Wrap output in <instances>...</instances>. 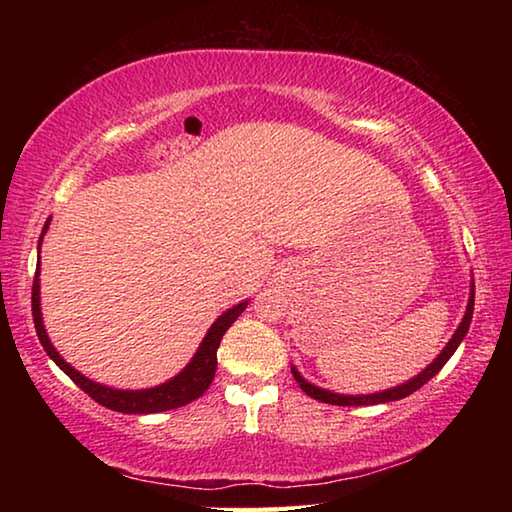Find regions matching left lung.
I'll return each instance as SVG.
<instances>
[{
  "instance_id": "8db88e82",
  "label": "left lung",
  "mask_w": 512,
  "mask_h": 512,
  "mask_svg": "<svg viewBox=\"0 0 512 512\" xmlns=\"http://www.w3.org/2000/svg\"><path fill=\"white\" fill-rule=\"evenodd\" d=\"M472 311H474V282H472V289H470V300H467V309H465V316L461 320V325H458V329L454 332L452 339H449V343L443 348V352L438 354L436 359H433L427 368H424L420 375H415L413 379L406 381V384L402 386H393L388 388V391H379V393H370V395H339V393H332V391H325V388H318L314 384H309V381L300 375V372L291 366V372L293 377H296L298 386L305 391L309 397H314V400L318 402H325V404H336V406H368V404H386V402H395V400H402V397L411 395L418 391L420 386L427 384V381L438 375L440 368L445 366V363L449 361V357L456 352L458 345H461V341L465 339L467 329H470V323H472Z\"/></svg>"
}]
</instances>
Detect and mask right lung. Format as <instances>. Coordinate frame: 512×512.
<instances>
[{"mask_svg": "<svg viewBox=\"0 0 512 512\" xmlns=\"http://www.w3.org/2000/svg\"><path fill=\"white\" fill-rule=\"evenodd\" d=\"M49 228V221L42 228V237ZM40 237V241H42ZM40 257H38V266H36V277H33V293H31V309H33V323H36V332L38 339L42 343V348L49 354V359H54L56 366L65 372V375L74 381L81 391L88 393L94 402H99L106 409L119 411V413H160V411H169V409H178V406H185L189 402H194L201 397L207 388H210L214 372H216V350H219L223 334L228 332V327L235 323V320L241 316V311L248 307V300L239 302L228 311L214 320L212 327L207 329L205 339L198 345L196 354L192 361L178 372L176 377L164 381L160 386L153 388H144V391H119V388H110L97 384V381L88 379L81 375L79 370H74L69 363L60 357L56 352L54 345H51L47 329L42 325V311H40Z\"/></svg>", "mask_w": 512, "mask_h": 512, "instance_id": "right-lung-1", "label": "right lung"}]
</instances>
